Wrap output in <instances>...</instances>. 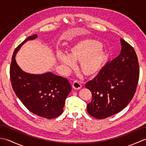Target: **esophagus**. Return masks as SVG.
<instances>
[{
	"mask_svg": "<svg viewBox=\"0 0 146 146\" xmlns=\"http://www.w3.org/2000/svg\"><path fill=\"white\" fill-rule=\"evenodd\" d=\"M73 88L75 90H79L82 88V84L78 80H75L72 85Z\"/></svg>",
	"mask_w": 146,
	"mask_h": 146,
	"instance_id": "34e87169",
	"label": "esophagus"
}]
</instances>
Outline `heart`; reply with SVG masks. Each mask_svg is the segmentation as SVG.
Listing matches in <instances>:
<instances>
[{
  "instance_id": "b5f03b06",
  "label": "heart",
  "mask_w": 146,
  "mask_h": 146,
  "mask_svg": "<svg viewBox=\"0 0 146 146\" xmlns=\"http://www.w3.org/2000/svg\"><path fill=\"white\" fill-rule=\"evenodd\" d=\"M59 61L68 68L75 66L74 61L80 62V70L87 76H94L100 71L107 59V54L98 41L86 39L70 49L68 56L58 52Z\"/></svg>"
}]
</instances>
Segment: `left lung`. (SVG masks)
I'll use <instances>...</instances> for the list:
<instances>
[{
  "mask_svg": "<svg viewBox=\"0 0 146 146\" xmlns=\"http://www.w3.org/2000/svg\"><path fill=\"white\" fill-rule=\"evenodd\" d=\"M120 54L108 61L85 87L92 99L87 111L93 117L103 119L123 110L134 96L139 78V65L134 48L120 39Z\"/></svg>",
  "mask_w": 146,
  "mask_h": 146,
  "instance_id": "obj_1",
  "label": "left lung"
}]
</instances>
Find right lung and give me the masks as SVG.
I'll list each match as a JSON object with an SVG mask.
<instances>
[{"instance_id": "1", "label": "right lung", "mask_w": 146, "mask_h": 146, "mask_svg": "<svg viewBox=\"0 0 146 146\" xmlns=\"http://www.w3.org/2000/svg\"><path fill=\"white\" fill-rule=\"evenodd\" d=\"M37 38H26L15 49L10 67V79L15 95L31 112L48 119L63 113L65 100L71 90L68 80L52 73L32 75L24 72L15 61L16 52L24 42Z\"/></svg>"}]
</instances>
